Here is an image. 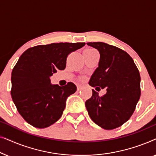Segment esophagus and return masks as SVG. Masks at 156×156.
<instances>
[{"label": "esophagus", "mask_w": 156, "mask_h": 156, "mask_svg": "<svg viewBox=\"0 0 156 156\" xmlns=\"http://www.w3.org/2000/svg\"><path fill=\"white\" fill-rule=\"evenodd\" d=\"M82 87H83V86L82 85H80V84H79V85H77V90L78 91H80V90H81V89H82Z\"/></svg>", "instance_id": "34e87169"}]
</instances>
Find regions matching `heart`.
<instances>
[{
	"mask_svg": "<svg viewBox=\"0 0 156 156\" xmlns=\"http://www.w3.org/2000/svg\"><path fill=\"white\" fill-rule=\"evenodd\" d=\"M87 50H91V51H96V50H94V49H92V48H89V49H87Z\"/></svg>",
	"mask_w": 156,
	"mask_h": 156,
	"instance_id": "heart-1",
	"label": "heart"
}]
</instances>
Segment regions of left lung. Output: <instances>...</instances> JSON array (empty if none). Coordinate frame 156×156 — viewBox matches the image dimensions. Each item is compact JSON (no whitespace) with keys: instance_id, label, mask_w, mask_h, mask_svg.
<instances>
[{"instance_id":"8db88e82","label":"left lung","mask_w":156,"mask_h":156,"mask_svg":"<svg viewBox=\"0 0 156 156\" xmlns=\"http://www.w3.org/2000/svg\"><path fill=\"white\" fill-rule=\"evenodd\" d=\"M87 44L100 54L99 67L89 84L96 89L106 88V94L99 97L92 89L85 106L96 124L106 130L116 129L131 118L140 99L139 71L131 57L121 49L101 42Z\"/></svg>"}]
</instances>
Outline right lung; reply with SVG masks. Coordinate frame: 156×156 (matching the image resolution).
<instances>
[{
  "label": "right lung",
  "instance_id": "1",
  "mask_svg": "<svg viewBox=\"0 0 156 156\" xmlns=\"http://www.w3.org/2000/svg\"><path fill=\"white\" fill-rule=\"evenodd\" d=\"M84 42H59L37 45L21 55L11 74V97L17 110L29 124L38 129L50 126L62 115L67 98L76 91L68 82L64 87L50 84V76L64 70L67 57Z\"/></svg>",
  "mask_w": 156,
  "mask_h": 156
}]
</instances>
